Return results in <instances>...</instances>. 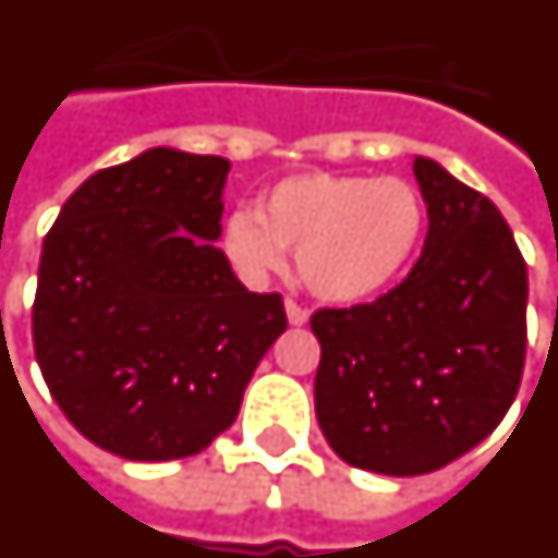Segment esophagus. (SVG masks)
Returning a JSON list of instances; mask_svg holds the SVG:
<instances>
[{"label":"esophagus","instance_id":"34e87169","mask_svg":"<svg viewBox=\"0 0 558 558\" xmlns=\"http://www.w3.org/2000/svg\"><path fill=\"white\" fill-rule=\"evenodd\" d=\"M283 307H287V319H290V325H307V319H311V313L304 311L299 301L287 299Z\"/></svg>","mask_w":558,"mask_h":558}]
</instances>
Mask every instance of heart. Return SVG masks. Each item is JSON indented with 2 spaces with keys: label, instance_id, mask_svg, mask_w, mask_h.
Masks as SVG:
<instances>
[{
  "label": "heart",
  "instance_id": "obj_1",
  "mask_svg": "<svg viewBox=\"0 0 558 558\" xmlns=\"http://www.w3.org/2000/svg\"><path fill=\"white\" fill-rule=\"evenodd\" d=\"M426 204L399 177H283L259 197L257 213L227 225V254L251 280L278 275L295 247L301 283L322 301L352 304L390 287L416 254Z\"/></svg>",
  "mask_w": 558,
  "mask_h": 558
}]
</instances>
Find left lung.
<instances>
[{"instance_id": "8db88e82", "label": "left lung", "mask_w": 558, "mask_h": 558, "mask_svg": "<svg viewBox=\"0 0 558 558\" xmlns=\"http://www.w3.org/2000/svg\"><path fill=\"white\" fill-rule=\"evenodd\" d=\"M414 174L428 233L411 275L369 304L311 316L322 435L384 476L432 473L482 444L526 357V263L506 218L426 156Z\"/></svg>"}]
</instances>
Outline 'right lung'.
<instances>
[{
    "instance_id": "obj_1",
    "label": "right lung",
    "mask_w": 558,
    "mask_h": 558,
    "mask_svg": "<svg viewBox=\"0 0 558 558\" xmlns=\"http://www.w3.org/2000/svg\"><path fill=\"white\" fill-rule=\"evenodd\" d=\"M227 171L221 156L153 147L88 177L44 239L37 366L70 423L114 456H197L287 331L278 292H247L216 247Z\"/></svg>"
}]
</instances>
